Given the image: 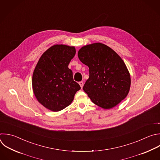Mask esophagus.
I'll list each match as a JSON object with an SVG mask.
<instances>
[{
    "mask_svg": "<svg viewBox=\"0 0 160 160\" xmlns=\"http://www.w3.org/2000/svg\"><path fill=\"white\" fill-rule=\"evenodd\" d=\"M79 85H80V87L82 88V87H83V82H79Z\"/></svg>",
    "mask_w": 160,
    "mask_h": 160,
    "instance_id": "obj_1",
    "label": "esophagus"
}]
</instances>
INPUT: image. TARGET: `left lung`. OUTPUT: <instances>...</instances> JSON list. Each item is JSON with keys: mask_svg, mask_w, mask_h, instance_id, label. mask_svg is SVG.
Listing matches in <instances>:
<instances>
[{"mask_svg": "<svg viewBox=\"0 0 160 160\" xmlns=\"http://www.w3.org/2000/svg\"><path fill=\"white\" fill-rule=\"evenodd\" d=\"M78 57L89 68V78L83 90L93 103L108 109L126 98L131 85L130 75L113 49L100 42L93 43L82 47Z\"/></svg>", "mask_w": 160, "mask_h": 160, "instance_id": "left-lung-1", "label": "left lung"}]
</instances>
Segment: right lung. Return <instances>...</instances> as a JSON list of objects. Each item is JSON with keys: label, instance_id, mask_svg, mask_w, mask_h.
<instances>
[{"label": "right lung", "instance_id": "add662e5", "mask_svg": "<svg viewBox=\"0 0 160 160\" xmlns=\"http://www.w3.org/2000/svg\"><path fill=\"white\" fill-rule=\"evenodd\" d=\"M75 48L57 44L47 49L39 58L32 75L34 93L44 107L60 111L68 106L81 87L73 80L68 68Z\"/></svg>", "mask_w": 160, "mask_h": 160}]
</instances>
